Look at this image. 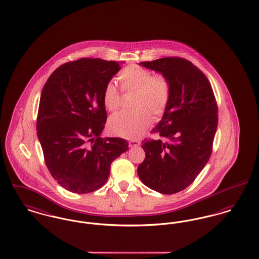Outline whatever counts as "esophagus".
Returning a JSON list of instances; mask_svg holds the SVG:
<instances>
[{
	"instance_id": "esophagus-1",
	"label": "esophagus",
	"mask_w": 259,
	"mask_h": 259,
	"mask_svg": "<svg viewBox=\"0 0 259 259\" xmlns=\"http://www.w3.org/2000/svg\"><path fill=\"white\" fill-rule=\"evenodd\" d=\"M141 145V142L138 140H131L129 141V147L130 148H136Z\"/></svg>"
}]
</instances>
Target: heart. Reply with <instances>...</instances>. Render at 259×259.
Instances as JSON below:
<instances>
[{
    "mask_svg": "<svg viewBox=\"0 0 259 259\" xmlns=\"http://www.w3.org/2000/svg\"><path fill=\"white\" fill-rule=\"evenodd\" d=\"M118 81L122 92L131 93L130 106L133 109L111 116L108 121L110 132L116 136L137 139L141 137L153 119L160 118L167 109L171 88L163 75H153L150 69L140 65L123 68ZM104 106L110 112L119 109L121 95L113 81H108L102 94Z\"/></svg>",
    "mask_w": 259,
    "mask_h": 259,
    "instance_id": "1",
    "label": "heart"
}]
</instances>
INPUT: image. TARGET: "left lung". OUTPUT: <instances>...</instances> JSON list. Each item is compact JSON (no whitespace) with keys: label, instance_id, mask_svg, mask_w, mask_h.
Masks as SVG:
<instances>
[{"label":"left lung","instance_id":"8db88e82","mask_svg":"<svg viewBox=\"0 0 259 259\" xmlns=\"http://www.w3.org/2000/svg\"><path fill=\"white\" fill-rule=\"evenodd\" d=\"M141 65L165 77L171 96L152 130L159 139L142 142L146 158L138 175L153 191L176 194L194 182L209 160L218 125L217 103L208 79L191 61L173 57Z\"/></svg>","mask_w":259,"mask_h":259}]
</instances>
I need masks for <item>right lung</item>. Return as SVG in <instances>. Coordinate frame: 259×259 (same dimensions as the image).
<instances>
[{
	"mask_svg": "<svg viewBox=\"0 0 259 259\" xmlns=\"http://www.w3.org/2000/svg\"><path fill=\"white\" fill-rule=\"evenodd\" d=\"M122 62L83 58L59 66L40 98L37 136L47 167L65 190L87 194L107 181L111 162L128 150L121 138H101L107 122L102 94Z\"/></svg>",
	"mask_w": 259,
	"mask_h": 259,
	"instance_id": "1",
	"label": "right lung"
}]
</instances>
